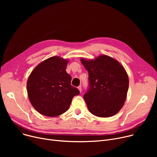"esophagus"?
Returning <instances> with one entry per match:
<instances>
[{"mask_svg": "<svg viewBox=\"0 0 157 157\" xmlns=\"http://www.w3.org/2000/svg\"><path fill=\"white\" fill-rule=\"evenodd\" d=\"M78 88L79 89V92H81V89H82V88H81V86H79L78 87Z\"/></svg>", "mask_w": 157, "mask_h": 157, "instance_id": "1", "label": "esophagus"}]
</instances>
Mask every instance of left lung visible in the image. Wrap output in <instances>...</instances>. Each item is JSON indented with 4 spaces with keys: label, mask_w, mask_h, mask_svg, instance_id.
<instances>
[{
    "label": "left lung",
    "mask_w": 157,
    "mask_h": 157,
    "mask_svg": "<svg viewBox=\"0 0 157 157\" xmlns=\"http://www.w3.org/2000/svg\"><path fill=\"white\" fill-rule=\"evenodd\" d=\"M88 72V86L84 99L92 114L110 117L121 109L128 89L125 69L116 60L101 55L94 60L81 59Z\"/></svg>",
    "instance_id": "left-lung-1"
}]
</instances>
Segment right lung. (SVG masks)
<instances>
[{"instance_id":"obj_1","label":"right lung","mask_w":157,"mask_h":157,"mask_svg":"<svg viewBox=\"0 0 157 157\" xmlns=\"http://www.w3.org/2000/svg\"><path fill=\"white\" fill-rule=\"evenodd\" d=\"M68 60L53 56L41 62L29 77L27 88L33 107L41 114L56 117L69 108L79 90L71 85V76L65 71Z\"/></svg>"}]
</instances>
